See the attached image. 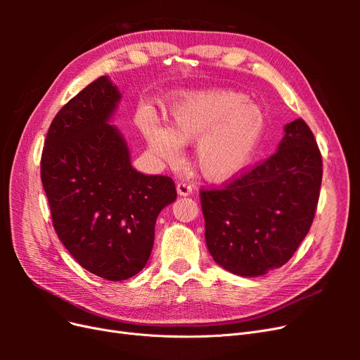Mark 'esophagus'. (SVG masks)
<instances>
[{
	"label": "esophagus",
	"instance_id": "1",
	"mask_svg": "<svg viewBox=\"0 0 360 360\" xmlns=\"http://www.w3.org/2000/svg\"><path fill=\"white\" fill-rule=\"evenodd\" d=\"M177 193L180 197H186V195L192 193V186L186 181H179L177 183Z\"/></svg>",
	"mask_w": 360,
	"mask_h": 360
}]
</instances>
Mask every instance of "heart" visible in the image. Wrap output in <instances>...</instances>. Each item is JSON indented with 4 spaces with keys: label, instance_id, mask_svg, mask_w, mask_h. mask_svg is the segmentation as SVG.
I'll use <instances>...</instances> for the list:
<instances>
[{
    "label": "heart",
    "instance_id": "1",
    "mask_svg": "<svg viewBox=\"0 0 360 360\" xmlns=\"http://www.w3.org/2000/svg\"><path fill=\"white\" fill-rule=\"evenodd\" d=\"M168 127L148 122L143 130L151 150L169 163L180 146L193 144L195 163L210 181H228L252 160L266 129V115L243 93L212 89L183 94L169 108Z\"/></svg>",
    "mask_w": 360,
    "mask_h": 360
}]
</instances>
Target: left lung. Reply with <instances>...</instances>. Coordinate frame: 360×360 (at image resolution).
Wrapping results in <instances>:
<instances>
[{"instance_id":"left-lung-1","label":"left lung","mask_w":360,"mask_h":360,"mask_svg":"<svg viewBox=\"0 0 360 360\" xmlns=\"http://www.w3.org/2000/svg\"><path fill=\"white\" fill-rule=\"evenodd\" d=\"M278 151L221 189L201 191L205 243L221 267L261 276L284 266L317 210L323 160L302 118L285 127Z\"/></svg>"}]
</instances>
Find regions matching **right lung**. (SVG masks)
Returning a JSON list of instances; mask_svg holds the SVG:
<instances>
[{
    "label": "right lung",
    "mask_w": 360,
    "mask_h": 360,
    "mask_svg": "<svg viewBox=\"0 0 360 360\" xmlns=\"http://www.w3.org/2000/svg\"><path fill=\"white\" fill-rule=\"evenodd\" d=\"M120 99L108 76L86 85L52 120L40 162L58 238L108 281L146 267L158 214L177 198L171 177L146 176L130 163L123 135L110 124Z\"/></svg>",
    "instance_id": "add662e5"
}]
</instances>
